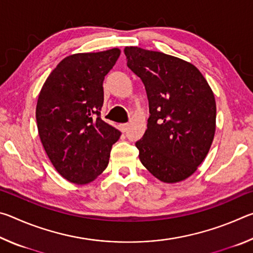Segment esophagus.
<instances>
[{
  "label": "esophagus",
  "instance_id": "1",
  "mask_svg": "<svg viewBox=\"0 0 253 253\" xmlns=\"http://www.w3.org/2000/svg\"><path fill=\"white\" fill-rule=\"evenodd\" d=\"M128 126H129V124L128 123H125V124H121V129L123 131H126L128 129Z\"/></svg>",
  "mask_w": 253,
  "mask_h": 253
}]
</instances>
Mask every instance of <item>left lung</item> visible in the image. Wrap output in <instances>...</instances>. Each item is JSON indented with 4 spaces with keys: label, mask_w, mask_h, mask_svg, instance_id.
Listing matches in <instances>:
<instances>
[{
    "label": "left lung",
    "mask_w": 253,
    "mask_h": 253,
    "mask_svg": "<svg viewBox=\"0 0 253 253\" xmlns=\"http://www.w3.org/2000/svg\"><path fill=\"white\" fill-rule=\"evenodd\" d=\"M124 52L128 68L145 84L151 114L136 143L139 160L161 182L184 181L202 164L215 134L212 89L185 60L138 46H126Z\"/></svg>",
    "instance_id": "obj_1"
}]
</instances>
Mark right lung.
Listing matches in <instances>:
<instances>
[{
  "label": "right lung",
  "instance_id": "add662e5",
  "mask_svg": "<svg viewBox=\"0 0 253 253\" xmlns=\"http://www.w3.org/2000/svg\"><path fill=\"white\" fill-rule=\"evenodd\" d=\"M119 55L118 48L68 55L51 71L38 97L42 146L57 172L78 185L104 172L122 135L100 118L102 83Z\"/></svg>",
  "mask_w": 253,
  "mask_h": 253
}]
</instances>
